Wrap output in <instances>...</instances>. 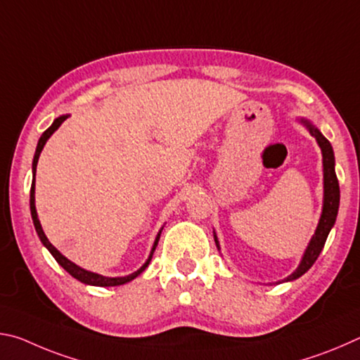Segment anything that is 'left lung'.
I'll use <instances>...</instances> for the list:
<instances>
[{"instance_id":"1","label":"left lung","mask_w":360,"mask_h":360,"mask_svg":"<svg viewBox=\"0 0 360 360\" xmlns=\"http://www.w3.org/2000/svg\"><path fill=\"white\" fill-rule=\"evenodd\" d=\"M300 122L307 127L308 131L311 133V136L316 138V141H318L319 148L322 150V167H324V205H322V214L319 219V224L318 227H316V231L311 241H309L307 251L303 254L300 265H298L297 270L285 278L284 281H294V279L300 278L313 266L316 259L319 257L322 248L326 245V240L328 233H330L335 221H337L338 206H340V186H338L337 174H335V155H333L332 144L328 143V139L322 135L318 129H316L311 122L307 119H300ZM214 241L219 249V241L216 235H214Z\"/></svg>"}]
</instances>
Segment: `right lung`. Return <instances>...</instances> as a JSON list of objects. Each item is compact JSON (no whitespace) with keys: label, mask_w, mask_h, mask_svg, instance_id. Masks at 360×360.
Returning a JSON list of instances; mask_svg holds the SVG:
<instances>
[{"label":"right lung","mask_w":360,"mask_h":360,"mask_svg":"<svg viewBox=\"0 0 360 360\" xmlns=\"http://www.w3.org/2000/svg\"><path fill=\"white\" fill-rule=\"evenodd\" d=\"M68 117H70V115L66 114V115H60V117H57L56 120H53V124H52L51 127H49V129H47L44 133H42L41 138H39V141H38V146H36V152H34V157H33V181H32V191H30V210H32V217H33V224H34L36 233H38V236H39V240H41L42 245H44V246L49 249V252H51V254L53 255V259H56V260L58 262V264L62 265V266L65 268V270L68 271L72 278H76L77 281H81V283H84V284H90V285H98V288H111V285H122V284H125V283H130L131 279H135L138 275H141V273L146 270V268H148L149 262H150V259H152V254H154L155 248H157V243H158V240H160V233H162L163 229H160V231H158V233H157L154 245H152V249H150V254H149L148 260L144 262V265H143L141 268H139V270H136L135 273H131V275H129V276H119V278L101 276V275H98V273L87 271V270H84V268H81L79 265L72 264V262L66 259L62 252L57 251V248L52 246V243L47 240L46 233H44V231H42L41 222H39V219H38V212H36V206H34V176H36V165H38L41 150H42V148H44V144L47 143V139L52 136V133L56 131V130L58 129V127L62 125L63 122H65L66 119H68Z\"/></svg>","instance_id":"add662e5"}]
</instances>
